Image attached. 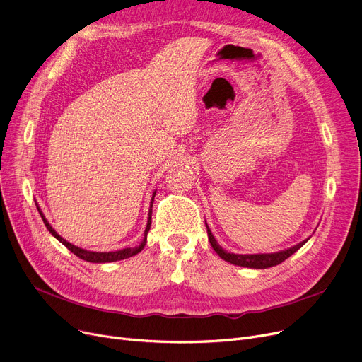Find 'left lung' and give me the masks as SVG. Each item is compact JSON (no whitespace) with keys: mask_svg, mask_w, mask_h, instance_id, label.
Masks as SVG:
<instances>
[{"mask_svg":"<svg viewBox=\"0 0 362 362\" xmlns=\"http://www.w3.org/2000/svg\"><path fill=\"white\" fill-rule=\"evenodd\" d=\"M206 224V223H205ZM206 233H208V239H210V243L213 246V250L218 254L220 258H223L224 261L235 264V265H240V267H248V269H269L273 267V265H277L280 262H283L284 259H288L292 254H295L300 246L305 243L308 239L299 242L298 245L292 246V248H288L284 251H279V252H273V254H232L224 251L221 246L217 243L216 238L213 236L210 227L206 224Z\"/></svg>","mask_w":362,"mask_h":362,"instance_id":"1","label":"left lung"}]
</instances>
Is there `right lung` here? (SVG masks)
Returning <instances> with one entry per match:
<instances>
[{"label": "right lung", "instance_id": "right-lung-1", "mask_svg": "<svg viewBox=\"0 0 362 362\" xmlns=\"http://www.w3.org/2000/svg\"><path fill=\"white\" fill-rule=\"evenodd\" d=\"M154 197H156V192L152 194V199H151V206H149V213H148V223H146V229H145V233H144V240L141 242V245L139 246H136V248H124V250H120V251H112V252H93V251H86V250H82V248H79V246H74V245H71L70 242H67L66 239H63L59 233H57L52 227H51V224L48 223V220L45 218V216L42 214V211H41V208L37 206V211H40V214H41V217H42V220H44V224H45V227L48 229V232L57 239V240H60L66 248L69 250V251H71L76 257H79L81 259H85V261H89V262H112V261H120V259H126V258H130V257H133V255H136V254H139L142 250H144V246H145V243H146V235H148V232H149V227H151V216H152V202H154Z\"/></svg>", "mask_w": 362, "mask_h": 362}]
</instances>
